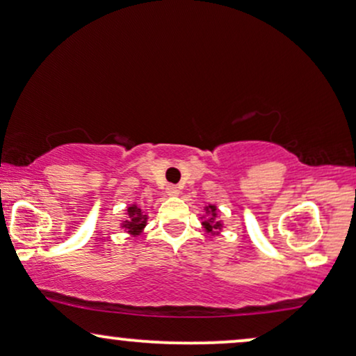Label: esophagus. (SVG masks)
Segmentation results:
<instances>
[{
  "instance_id": "1",
  "label": "esophagus",
  "mask_w": 356,
  "mask_h": 356,
  "mask_svg": "<svg viewBox=\"0 0 356 356\" xmlns=\"http://www.w3.org/2000/svg\"><path fill=\"white\" fill-rule=\"evenodd\" d=\"M167 195L168 196H178L179 195V186H177V184H168L167 186Z\"/></svg>"
}]
</instances>
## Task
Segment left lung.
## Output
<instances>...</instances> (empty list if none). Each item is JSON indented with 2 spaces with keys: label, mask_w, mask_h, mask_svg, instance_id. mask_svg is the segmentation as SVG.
Masks as SVG:
<instances>
[{
  "label": "left lung",
  "mask_w": 356,
  "mask_h": 356,
  "mask_svg": "<svg viewBox=\"0 0 356 356\" xmlns=\"http://www.w3.org/2000/svg\"><path fill=\"white\" fill-rule=\"evenodd\" d=\"M220 218V211L216 204H207L204 206V214L201 216V225L207 234L211 235H219L220 230L224 229V220Z\"/></svg>",
  "instance_id": "left-lung-1"
}]
</instances>
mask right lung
<instances>
[{
    "instance_id": "obj_1",
    "label": "right lung",
    "mask_w": 356,
    "mask_h": 356,
    "mask_svg": "<svg viewBox=\"0 0 356 356\" xmlns=\"http://www.w3.org/2000/svg\"><path fill=\"white\" fill-rule=\"evenodd\" d=\"M126 214L127 219L121 220L119 225H121V229H124V232L127 235H131V237H138V235L144 232L149 216L137 206V202H132V204L127 206Z\"/></svg>"
}]
</instances>
